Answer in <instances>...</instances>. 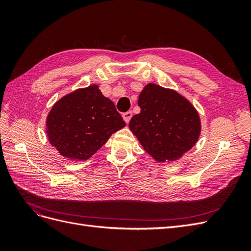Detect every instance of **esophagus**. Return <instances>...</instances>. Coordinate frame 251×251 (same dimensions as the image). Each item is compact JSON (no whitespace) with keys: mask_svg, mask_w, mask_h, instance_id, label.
<instances>
[{"mask_svg":"<svg viewBox=\"0 0 251 251\" xmlns=\"http://www.w3.org/2000/svg\"><path fill=\"white\" fill-rule=\"evenodd\" d=\"M132 116H133V113H132L131 111H128V112H126V113H124V114H123V117H124V120L126 121V124H128V123H130V120H131Z\"/></svg>","mask_w":251,"mask_h":251,"instance_id":"1","label":"esophagus"}]
</instances>
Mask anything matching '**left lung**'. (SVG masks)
Masks as SVG:
<instances>
[{
  "mask_svg": "<svg viewBox=\"0 0 251 251\" xmlns=\"http://www.w3.org/2000/svg\"><path fill=\"white\" fill-rule=\"evenodd\" d=\"M140 113L128 124L144 151L158 162L181 158L199 139V113L177 91L148 83L139 94Z\"/></svg>",
  "mask_w": 251,
  "mask_h": 251,
  "instance_id": "obj_1",
  "label": "left lung"
}]
</instances>
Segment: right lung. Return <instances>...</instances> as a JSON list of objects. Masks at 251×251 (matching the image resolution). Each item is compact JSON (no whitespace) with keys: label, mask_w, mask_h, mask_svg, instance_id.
Instances as JSON below:
<instances>
[{"label":"right lung","mask_w":251,"mask_h":251,"mask_svg":"<svg viewBox=\"0 0 251 251\" xmlns=\"http://www.w3.org/2000/svg\"><path fill=\"white\" fill-rule=\"evenodd\" d=\"M126 126L115 104L97 85L67 94L53 104L46 120L49 142L70 160L93 156L113 133Z\"/></svg>","instance_id":"add662e5"}]
</instances>
